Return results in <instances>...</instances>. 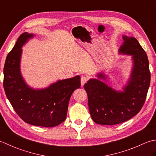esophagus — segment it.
<instances>
[{"label": "esophagus", "instance_id": "1", "mask_svg": "<svg viewBox=\"0 0 156 156\" xmlns=\"http://www.w3.org/2000/svg\"><path fill=\"white\" fill-rule=\"evenodd\" d=\"M88 81V78L86 77V76H82L81 77V84L83 86L85 83H87Z\"/></svg>", "mask_w": 156, "mask_h": 156}]
</instances>
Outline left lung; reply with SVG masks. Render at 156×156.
Instances as JSON below:
<instances>
[{"label":"left lung","instance_id":"obj_1","mask_svg":"<svg viewBox=\"0 0 156 156\" xmlns=\"http://www.w3.org/2000/svg\"><path fill=\"white\" fill-rule=\"evenodd\" d=\"M122 39L119 54L132 55L133 62L130 78L122 91L99 80H107L103 73L84 86L91 117L99 125H113L128 121L140 111L146 99L151 79L147 54L135 37L124 35Z\"/></svg>","mask_w":156,"mask_h":156}]
</instances>
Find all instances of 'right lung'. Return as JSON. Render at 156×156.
<instances>
[{
    "mask_svg": "<svg viewBox=\"0 0 156 156\" xmlns=\"http://www.w3.org/2000/svg\"><path fill=\"white\" fill-rule=\"evenodd\" d=\"M34 35L25 32L19 36L6 58L3 86L5 94L20 118L35 126L53 127L65 121L69 98L80 87V76L58 80L43 89L26 84L20 70L23 45Z\"/></svg>",
    "mask_w": 156,
    "mask_h": 156,
    "instance_id": "right-lung-1",
    "label": "right lung"
}]
</instances>
